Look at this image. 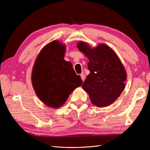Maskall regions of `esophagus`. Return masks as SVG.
<instances>
[{"instance_id": "esophagus-1", "label": "esophagus", "mask_w": 150, "mask_h": 150, "mask_svg": "<svg viewBox=\"0 0 150 150\" xmlns=\"http://www.w3.org/2000/svg\"><path fill=\"white\" fill-rule=\"evenodd\" d=\"M80 76H81V79L83 80V81H84V79H85V75L84 74V73H81V74H80Z\"/></svg>"}]
</instances>
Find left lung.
Masks as SVG:
<instances>
[{"mask_svg": "<svg viewBox=\"0 0 150 150\" xmlns=\"http://www.w3.org/2000/svg\"><path fill=\"white\" fill-rule=\"evenodd\" d=\"M78 48L89 59L88 75L82 88L89 94L91 103L98 107L110 105L123 91L126 73L113 50L101 44L94 49L80 42Z\"/></svg>", "mask_w": 150, "mask_h": 150, "instance_id": "1", "label": "left lung"}]
</instances>
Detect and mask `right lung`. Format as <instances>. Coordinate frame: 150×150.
<instances>
[{
  "label": "right lung",
  "mask_w": 150,
  "mask_h": 150,
  "mask_svg": "<svg viewBox=\"0 0 150 150\" xmlns=\"http://www.w3.org/2000/svg\"><path fill=\"white\" fill-rule=\"evenodd\" d=\"M66 47L57 40L49 43L36 59L32 84L39 98L47 106L57 108L74 89L83 84L71 62L64 59Z\"/></svg>",
  "instance_id": "1"
}]
</instances>
